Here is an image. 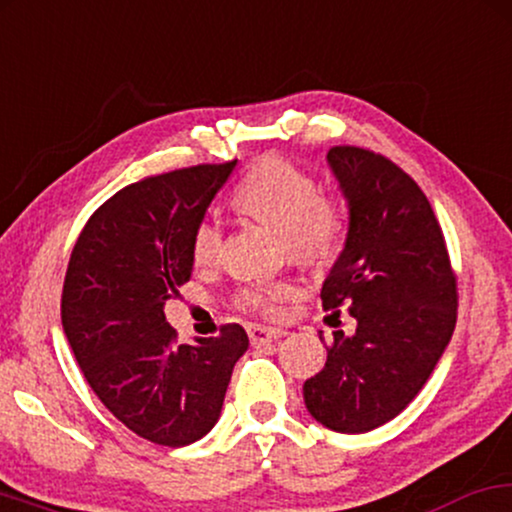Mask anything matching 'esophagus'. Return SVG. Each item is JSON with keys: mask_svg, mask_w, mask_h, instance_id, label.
Here are the masks:
<instances>
[{"mask_svg": "<svg viewBox=\"0 0 512 512\" xmlns=\"http://www.w3.org/2000/svg\"><path fill=\"white\" fill-rule=\"evenodd\" d=\"M249 331V341L251 345H265L277 341V338L287 336V331L282 329H272V327H261V324H251L247 329Z\"/></svg>", "mask_w": 512, "mask_h": 512, "instance_id": "esophagus-1", "label": "esophagus"}]
</instances>
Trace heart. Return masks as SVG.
<instances>
[{
	"instance_id": "obj_1",
	"label": "heart",
	"mask_w": 512,
	"mask_h": 512,
	"mask_svg": "<svg viewBox=\"0 0 512 512\" xmlns=\"http://www.w3.org/2000/svg\"><path fill=\"white\" fill-rule=\"evenodd\" d=\"M235 202L254 221L282 232L284 249L298 263L327 261L343 237V204L322 192L320 181L287 157L261 159L237 188ZM223 249V223L216 216L202 218L192 232V261L209 268L221 261ZM294 294L296 284L289 280H258L237 289L235 301L251 313L277 317Z\"/></svg>"
}]
</instances>
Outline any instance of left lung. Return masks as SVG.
<instances>
[{
  "label": "left lung",
  "instance_id": "obj_1",
  "mask_svg": "<svg viewBox=\"0 0 512 512\" xmlns=\"http://www.w3.org/2000/svg\"><path fill=\"white\" fill-rule=\"evenodd\" d=\"M327 159L350 223L322 308L348 305L357 329L334 331L303 400L322 426L355 435L388 423L426 386L454 334L459 291L442 228L414 178L355 145H334Z\"/></svg>",
  "mask_w": 512,
  "mask_h": 512
}]
</instances>
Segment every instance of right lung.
Listing matches in <instances>:
<instances>
[{
	"instance_id": "obj_1",
	"label": "right lung",
	"mask_w": 512,
	"mask_h": 512,
	"mask_svg": "<svg viewBox=\"0 0 512 512\" xmlns=\"http://www.w3.org/2000/svg\"><path fill=\"white\" fill-rule=\"evenodd\" d=\"M237 159L126 185L84 225L65 272L61 317L72 353L112 416L164 447L197 442L221 416L240 324L178 345L164 303L192 275V232Z\"/></svg>"
}]
</instances>
